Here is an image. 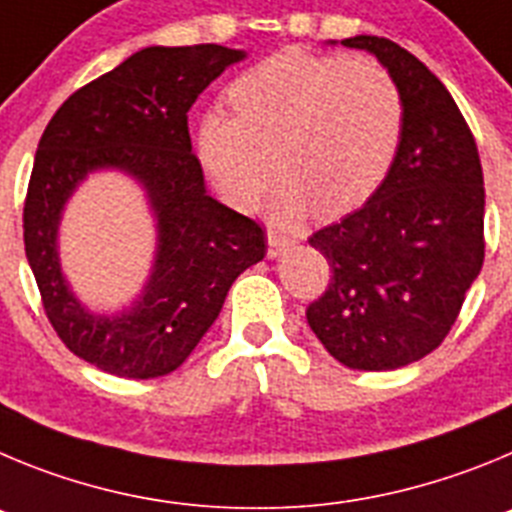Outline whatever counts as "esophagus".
Segmentation results:
<instances>
[{"instance_id":"34e87169","label":"esophagus","mask_w":512,"mask_h":512,"mask_svg":"<svg viewBox=\"0 0 512 512\" xmlns=\"http://www.w3.org/2000/svg\"><path fill=\"white\" fill-rule=\"evenodd\" d=\"M293 245V239L283 237L278 232H267V257H280L285 252V247Z\"/></svg>"}]
</instances>
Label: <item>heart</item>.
I'll use <instances>...</instances> for the list:
<instances>
[{
  "label": "heart",
  "instance_id": "obj_1",
  "mask_svg": "<svg viewBox=\"0 0 512 512\" xmlns=\"http://www.w3.org/2000/svg\"><path fill=\"white\" fill-rule=\"evenodd\" d=\"M234 114L199 124V158L234 209H255L275 176L273 216L293 222L313 204L344 214L385 183L405 132V99L375 58L280 50L229 89ZM276 158L273 159L272 155Z\"/></svg>",
  "mask_w": 512,
  "mask_h": 512
}]
</instances>
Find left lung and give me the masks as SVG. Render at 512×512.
I'll return each instance as SVG.
<instances>
[{"label":"left lung","mask_w":512,"mask_h":512,"mask_svg":"<svg viewBox=\"0 0 512 512\" xmlns=\"http://www.w3.org/2000/svg\"><path fill=\"white\" fill-rule=\"evenodd\" d=\"M388 66L405 132L388 178L362 209L308 237L331 283L308 326L352 370H398L434 352L485 260V186L457 101L416 55L375 35L342 40Z\"/></svg>","instance_id":"obj_1"}]
</instances>
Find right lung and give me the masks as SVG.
Masks as SVG:
<instances>
[{
	"label": "right lung",
	"instance_id": "obj_1",
	"mask_svg": "<svg viewBox=\"0 0 512 512\" xmlns=\"http://www.w3.org/2000/svg\"><path fill=\"white\" fill-rule=\"evenodd\" d=\"M224 45L142 48L73 91L38 142L22 227L48 321L76 357L117 377L147 380L186 362L239 273L265 257L255 219L211 199L191 153L188 109L242 61ZM117 167L143 183L159 216L154 275L119 317L86 312L57 262L60 211L91 169Z\"/></svg>",
	"mask_w": 512,
	"mask_h": 512
}]
</instances>
